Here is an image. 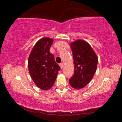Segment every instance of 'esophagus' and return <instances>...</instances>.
<instances>
[{
	"instance_id": "34e87169",
	"label": "esophagus",
	"mask_w": 122,
	"mask_h": 122,
	"mask_svg": "<svg viewBox=\"0 0 122 122\" xmlns=\"http://www.w3.org/2000/svg\"><path fill=\"white\" fill-rule=\"evenodd\" d=\"M60 66L61 68L62 69L64 67V66H65V65H64V63H60Z\"/></svg>"
}]
</instances>
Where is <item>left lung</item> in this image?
<instances>
[{
    "label": "left lung",
    "instance_id": "1",
    "mask_svg": "<svg viewBox=\"0 0 122 122\" xmlns=\"http://www.w3.org/2000/svg\"><path fill=\"white\" fill-rule=\"evenodd\" d=\"M73 52L74 74L69 80L73 88L80 89L91 81L96 71L98 58L87 42L77 40L71 44Z\"/></svg>",
    "mask_w": 122,
    "mask_h": 122
}]
</instances>
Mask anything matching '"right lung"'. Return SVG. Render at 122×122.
Returning <instances> with one entry per match:
<instances>
[{
    "mask_svg": "<svg viewBox=\"0 0 122 122\" xmlns=\"http://www.w3.org/2000/svg\"><path fill=\"white\" fill-rule=\"evenodd\" d=\"M53 42L52 39L47 37L41 39L34 45L28 57L30 75L36 86L44 90L52 87L60 70L49 51Z\"/></svg>",
    "mask_w": 122,
    "mask_h": 122,
    "instance_id": "1",
    "label": "right lung"
}]
</instances>
